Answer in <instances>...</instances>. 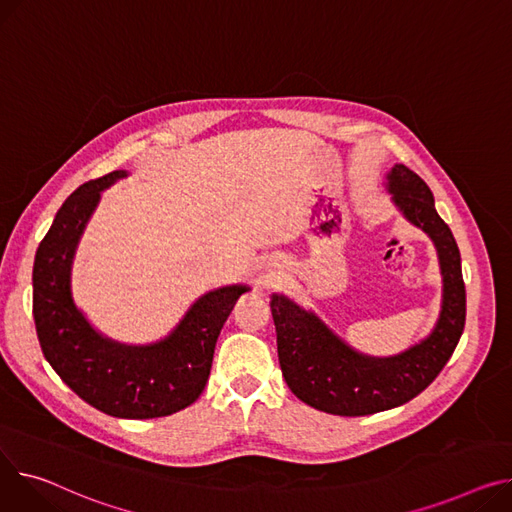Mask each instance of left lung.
Segmentation results:
<instances>
[{
    "label": "left lung",
    "mask_w": 512,
    "mask_h": 512,
    "mask_svg": "<svg viewBox=\"0 0 512 512\" xmlns=\"http://www.w3.org/2000/svg\"><path fill=\"white\" fill-rule=\"evenodd\" d=\"M389 191L405 218L436 245L442 271L440 319L422 344L395 358H368L350 350L313 313L284 296L271 298L278 358L290 391L333 416H368L420 395L453 356L465 327L461 255L451 228L436 210L430 187L403 164L389 175Z\"/></svg>",
    "instance_id": "1"
}]
</instances>
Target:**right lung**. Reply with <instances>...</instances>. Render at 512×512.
Wrapping results in <instances>:
<instances>
[{
  "instance_id": "right-lung-1",
  "label": "right lung",
  "mask_w": 512,
  "mask_h": 512,
  "mask_svg": "<svg viewBox=\"0 0 512 512\" xmlns=\"http://www.w3.org/2000/svg\"><path fill=\"white\" fill-rule=\"evenodd\" d=\"M125 170L80 185L63 201L32 267V315L41 350L61 381L102 414L150 420L185 410L210 377L222 325L245 286L201 296L160 344L121 346L96 333L76 309L70 269L100 191Z\"/></svg>"
}]
</instances>
